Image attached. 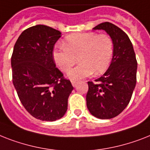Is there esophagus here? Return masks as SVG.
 Returning a JSON list of instances; mask_svg holds the SVG:
<instances>
[{
    "mask_svg": "<svg viewBox=\"0 0 150 150\" xmlns=\"http://www.w3.org/2000/svg\"><path fill=\"white\" fill-rule=\"evenodd\" d=\"M77 81H71V85H72L73 86H74V87H75V86H76V85H77Z\"/></svg>",
    "mask_w": 150,
    "mask_h": 150,
    "instance_id": "1",
    "label": "esophagus"
}]
</instances>
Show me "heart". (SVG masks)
<instances>
[{
    "mask_svg": "<svg viewBox=\"0 0 150 150\" xmlns=\"http://www.w3.org/2000/svg\"><path fill=\"white\" fill-rule=\"evenodd\" d=\"M113 54V41L109 35L94 32L75 33L67 36L63 47L54 50L53 58L64 72H68L79 57L80 64L68 73L72 80L85 79L93 73L100 75L109 65Z\"/></svg>",
    "mask_w": 150,
    "mask_h": 150,
    "instance_id": "obj_1",
    "label": "heart"
}]
</instances>
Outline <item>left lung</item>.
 <instances>
[{"label":"left lung","instance_id":"1","mask_svg":"<svg viewBox=\"0 0 150 150\" xmlns=\"http://www.w3.org/2000/svg\"><path fill=\"white\" fill-rule=\"evenodd\" d=\"M103 30L113 41V54L109 69L103 76L88 81L86 105L93 116L109 119L117 116L129 103L136 84L137 62L129 38L109 22L93 28Z\"/></svg>","mask_w":150,"mask_h":150}]
</instances>
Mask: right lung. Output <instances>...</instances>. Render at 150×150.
I'll return each mask as SVG.
<instances>
[{"label": "right lung", "instance_id": "right-lung-1", "mask_svg": "<svg viewBox=\"0 0 150 150\" xmlns=\"http://www.w3.org/2000/svg\"><path fill=\"white\" fill-rule=\"evenodd\" d=\"M62 33L38 24L23 31L11 57L12 79L21 103L33 117L52 122L62 118L73 90L53 58L54 44Z\"/></svg>", "mask_w": 150, "mask_h": 150}]
</instances>
